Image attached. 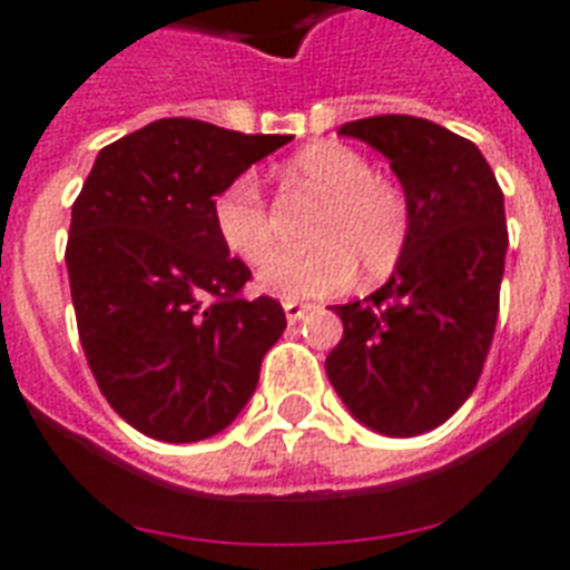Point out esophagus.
<instances>
[{
    "label": "esophagus",
    "mask_w": 570,
    "mask_h": 570,
    "mask_svg": "<svg viewBox=\"0 0 570 570\" xmlns=\"http://www.w3.org/2000/svg\"><path fill=\"white\" fill-rule=\"evenodd\" d=\"M311 311V304H302V302H289V298H286L284 302V313H286V320L293 322H298V320H304V313Z\"/></svg>",
    "instance_id": "34e87169"
}]
</instances>
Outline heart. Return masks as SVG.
Instances as JSON below:
<instances>
[{"mask_svg": "<svg viewBox=\"0 0 570 570\" xmlns=\"http://www.w3.org/2000/svg\"><path fill=\"white\" fill-rule=\"evenodd\" d=\"M289 177L325 204L311 224V250L277 257L259 284L281 298H325L352 284L361 268L381 281L402 263L411 242V200L370 156L340 141H322L295 156ZM218 239L233 257L263 266L281 250V227L254 174H239L213 200Z\"/></svg>", "mask_w": 570, "mask_h": 570, "instance_id": "1", "label": "heart"}]
</instances>
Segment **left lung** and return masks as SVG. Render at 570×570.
Listing matches in <instances>:
<instances>
[{"mask_svg":"<svg viewBox=\"0 0 570 570\" xmlns=\"http://www.w3.org/2000/svg\"><path fill=\"white\" fill-rule=\"evenodd\" d=\"M390 159L411 200V242L387 284L337 304L325 361L340 399L390 438L446 423L473 393L500 313L503 189L479 147L432 120L375 115L340 127Z\"/></svg>","mask_w":570,"mask_h":570,"instance_id":"1","label":"left lung"}]
</instances>
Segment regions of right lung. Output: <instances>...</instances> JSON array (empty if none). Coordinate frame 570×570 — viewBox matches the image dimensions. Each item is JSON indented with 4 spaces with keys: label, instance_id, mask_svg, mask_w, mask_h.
I'll return each mask as SVG.
<instances>
[{
    "label": "right lung",
    "instance_id": "obj_1",
    "mask_svg": "<svg viewBox=\"0 0 570 570\" xmlns=\"http://www.w3.org/2000/svg\"><path fill=\"white\" fill-rule=\"evenodd\" d=\"M293 136L163 118L102 147L73 200L67 277L97 387L147 438L191 443L233 423L286 328L245 298L250 268L213 222L215 195Z\"/></svg>",
    "mask_w": 570,
    "mask_h": 570
}]
</instances>
